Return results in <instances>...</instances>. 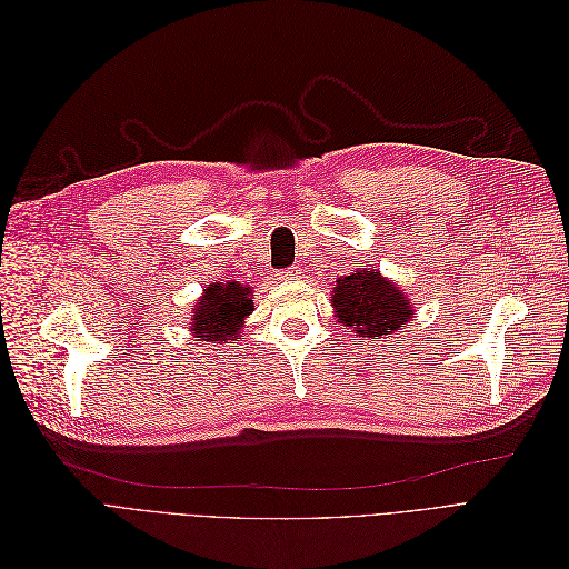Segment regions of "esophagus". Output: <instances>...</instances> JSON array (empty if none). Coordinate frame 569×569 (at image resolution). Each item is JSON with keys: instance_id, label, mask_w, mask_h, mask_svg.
Returning <instances> with one entry per match:
<instances>
[{"instance_id": "1", "label": "esophagus", "mask_w": 569, "mask_h": 569, "mask_svg": "<svg viewBox=\"0 0 569 569\" xmlns=\"http://www.w3.org/2000/svg\"><path fill=\"white\" fill-rule=\"evenodd\" d=\"M299 278H301V270L299 268H287V270L278 272V280H282V282H295Z\"/></svg>"}]
</instances>
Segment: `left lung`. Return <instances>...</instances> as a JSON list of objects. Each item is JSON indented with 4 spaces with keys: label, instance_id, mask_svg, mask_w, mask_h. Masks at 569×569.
I'll list each match as a JSON object with an SVG mask.
<instances>
[{
    "label": "left lung",
    "instance_id": "obj_1",
    "mask_svg": "<svg viewBox=\"0 0 569 569\" xmlns=\"http://www.w3.org/2000/svg\"><path fill=\"white\" fill-rule=\"evenodd\" d=\"M335 318L356 337L387 339L406 330L408 320L416 316L401 287L382 278L372 268H358L351 274H341L332 287Z\"/></svg>",
    "mask_w": 569,
    "mask_h": 569
}]
</instances>
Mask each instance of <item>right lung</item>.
I'll use <instances>...</instances> for the list:
<instances>
[{"instance_id": "1", "label": "right lung", "mask_w": 569, "mask_h": 569, "mask_svg": "<svg viewBox=\"0 0 569 569\" xmlns=\"http://www.w3.org/2000/svg\"><path fill=\"white\" fill-rule=\"evenodd\" d=\"M189 332L194 341L230 343L242 337L244 318L253 311V289L237 282H213L194 303Z\"/></svg>"}]
</instances>
